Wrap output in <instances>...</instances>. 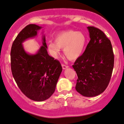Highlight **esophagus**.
<instances>
[{
  "mask_svg": "<svg viewBox=\"0 0 124 124\" xmlns=\"http://www.w3.org/2000/svg\"><path fill=\"white\" fill-rule=\"evenodd\" d=\"M62 67L63 69H66V68H68V66H67L66 65H64V64H62Z\"/></svg>",
  "mask_w": 124,
  "mask_h": 124,
  "instance_id": "34e87169",
  "label": "esophagus"
}]
</instances>
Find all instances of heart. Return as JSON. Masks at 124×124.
<instances>
[{
    "instance_id": "obj_1",
    "label": "heart",
    "mask_w": 124,
    "mask_h": 124,
    "mask_svg": "<svg viewBox=\"0 0 124 124\" xmlns=\"http://www.w3.org/2000/svg\"><path fill=\"white\" fill-rule=\"evenodd\" d=\"M55 42H50L48 50L54 58L60 54L61 48L64 49L65 56L70 60H75L83 54L85 47L86 38L83 32L69 30L59 33Z\"/></svg>"
}]
</instances>
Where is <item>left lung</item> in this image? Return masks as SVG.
Listing matches in <instances>:
<instances>
[{
	"instance_id": "left-lung-1",
	"label": "left lung",
	"mask_w": 124,
	"mask_h": 124,
	"mask_svg": "<svg viewBox=\"0 0 124 124\" xmlns=\"http://www.w3.org/2000/svg\"><path fill=\"white\" fill-rule=\"evenodd\" d=\"M90 41L72 67L76 72V89L84 96L93 97L106 89L111 79L114 57L111 41L101 30L88 26Z\"/></svg>"
}]
</instances>
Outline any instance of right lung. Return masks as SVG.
<instances>
[{
  "label": "right lung",
  "instance_id": "right-lung-1",
  "mask_svg": "<svg viewBox=\"0 0 124 124\" xmlns=\"http://www.w3.org/2000/svg\"><path fill=\"white\" fill-rule=\"evenodd\" d=\"M42 27L29 24L19 33L12 44L11 69L13 76L22 93L30 99L41 102L55 92L62 71L60 62L48 54L45 35L35 54L25 51L22 43L35 38Z\"/></svg>",
  "mask_w": 124,
  "mask_h": 124
}]
</instances>
